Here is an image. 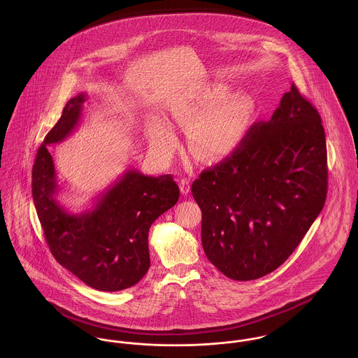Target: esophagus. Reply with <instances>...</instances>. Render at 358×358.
Returning <instances> with one entry per match:
<instances>
[{"label":"esophagus","mask_w":358,"mask_h":358,"mask_svg":"<svg viewBox=\"0 0 358 358\" xmlns=\"http://www.w3.org/2000/svg\"><path fill=\"white\" fill-rule=\"evenodd\" d=\"M189 192H190V182H189V179H182L180 180V193L182 194H189Z\"/></svg>","instance_id":"1"}]
</instances>
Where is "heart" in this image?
<instances>
[{
	"label": "heart",
	"mask_w": 358,
	"mask_h": 358,
	"mask_svg": "<svg viewBox=\"0 0 358 358\" xmlns=\"http://www.w3.org/2000/svg\"><path fill=\"white\" fill-rule=\"evenodd\" d=\"M226 85L206 87L192 99L173 104L172 115L178 124L190 128V152L203 161H217L233 153L243 142L255 114V101L247 94L230 96ZM150 143L161 153L176 148L172 127L164 121L149 129Z\"/></svg>",
	"instance_id": "obj_1"
}]
</instances>
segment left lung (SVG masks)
I'll use <instances>...</instances> for the list:
<instances>
[{
	"mask_svg": "<svg viewBox=\"0 0 358 358\" xmlns=\"http://www.w3.org/2000/svg\"><path fill=\"white\" fill-rule=\"evenodd\" d=\"M327 189L321 117L292 84L271 118L254 124L231 155L192 186L208 260L237 281L274 271L306 236Z\"/></svg>",
	"mask_w": 358,
	"mask_h": 358,
	"instance_id": "obj_1",
	"label": "left lung"
}]
</instances>
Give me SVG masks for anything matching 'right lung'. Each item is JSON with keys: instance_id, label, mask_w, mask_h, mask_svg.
Here are the masks:
<instances>
[{"instance_id": "right-lung-1", "label": "right lung", "mask_w": 358, "mask_h": 358, "mask_svg": "<svg viewBox=\"0 0 358 358\" xmlns=\"http://www.w3.org/2000/svg\"><path fill=\"white\" fill-rule=\"evenodd\" d=\"M85 94L66 103L45 136L33 165L31 192L53 257L88 287L115 292L138 284L150 267L149 230L178 203L172 175L146 176L127 171L98 199L94 209L69 213L55 200L57 183L48 146L64 141L77 127Z\"/></svg>"}]
</instances>
